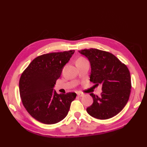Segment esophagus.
I'll list each match as a JSON object with an SVG mask.
<instances>
[{"label": "esophagus", "mask_w": 147, "mask_h": 147, "mask_svg": "<svg viewBox=\"0 0 147 147\" xmlns=\"http://www.w3.org/2000/svg\"><path fill=\"white\" fill-rule=\"evenodd\" d=\"M77 95H78V96H80V97H82V96H84V93H81V92H78V93H77Z\"/></svg>", "instance_id": "esophagus-1"}]
</instances>
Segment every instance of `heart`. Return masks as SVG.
<instances>
[{"mask_svg":"<svg viewBox=\"0 0 147 147\" xmlns=\"http://www.w3.org/2000/svg\"><path fill=\"white\" fill-rule=\"evenodd\" d=\"M85 59H83V58H80L77 61H85Z\"/></svg>","mask_w":147,"mask_h":147,"instance_id":"heart-1","label":"heart"}]
</instances>
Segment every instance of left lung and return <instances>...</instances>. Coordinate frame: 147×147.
I'll use <instances>...</instances> for the list:
<instances>
[{
	"instance_id": "obj_1",
	"label": "left lung",
	"mask_w": 147,
	"mask_h": 147,
	"mask_svg": "<svg viewBox=\"0 0 147 147\" xmlns=\"http://www.w3.org/2000/svg\"><path fill=\"white\" fill-rule=\"evenodd\" d=\"M90 61V81L102 84L100 96L90 93L93 103L86 109L91 116L107 119L116 115L129 100L131 82L128 68L111 53L96 49L78 51Z\"/></svg>"
}]
</instances>
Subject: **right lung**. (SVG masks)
<instances>
[{"mask_svg": "<svg viewBox=\"0 0 147 147\" xmlns=\"http://www.w3.org/2000/svg\"><path fill=\"white\" fill-rule=\"evenodd\" d=\"M74 51L38 56L22 73L19 85L21 101L28 112L40 123H57L66 117L74 92L58 94L54 90L62 69Z\"/></svg>", "mask_w": 147, "mask_h": 147, "instance_id": "obj_1", "label": "right lung"}]
</instances>
